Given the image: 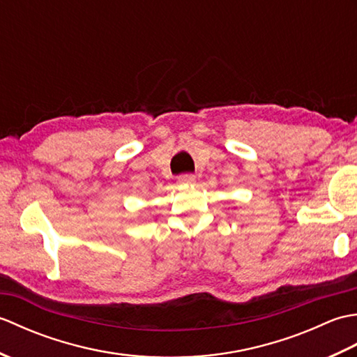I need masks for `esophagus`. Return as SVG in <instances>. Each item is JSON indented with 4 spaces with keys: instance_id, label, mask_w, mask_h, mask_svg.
<instances>
[{
    "instance_id": "34e87169",
    "label": "esophagus",
    "mask_w": 357,
    "mask_h": 357,
    "mask_svg": "<svg viewBox=\"0 0 357 357\" xmlns=\"http://www.w3.org/2000/svg\"><path fill=\"white\" fill-rule=\"evenodd\" d=\"M195 179H196L195 174L184 173V174H179V176H178V183L179 184H193Z\"/></svg>"
}]
</instances>
